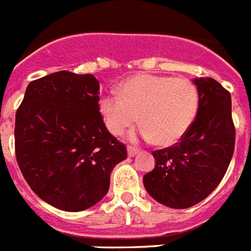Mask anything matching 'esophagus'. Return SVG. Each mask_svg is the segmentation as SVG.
<instances>
[{
  "label": "esophagus",
  "instance_id": "obj_1",
  "mask_svg": "<svg viewBox=\"0 0 251 251\" xmlns=\"http://www.w3.org/2000/svg\"><path fill=\"white\" fill-rule=\"evenodd\" d=\"M138 152H140V150L138 149H134V147H132V146H128V156H129V157L137 155Z\"/></svg>",
  "mask_w": 251,
  "mask_h": 251
}]
</instances>
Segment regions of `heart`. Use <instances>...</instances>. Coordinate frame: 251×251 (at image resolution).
Listing matches in <instances>:
<instances>
[{"label":"heart","instance_id":"b5f03b06","mask_svg":"<svg viewBox=\"0 0 251 251\" xmlns=\"http://www.w3.org/2000/svg\"><path fill=\"white\" fill-rule=\"evenodd\" d=\"M99 110L115 136L140 119L138 136L160 146H171L183 138L196 119L198 91L183 77L141 74L123 81L118 94L102 95Z\"/></svg>","mask_w":251,"mask_h":251}]
</instances>
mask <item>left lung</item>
Returning <instances> with one entry per match:
<instances>
[{"label":"left lung","mask_w":251,"mask_h":251,"mask_svg":"<svg viewBox=\"0 0 251 251\" xmlns=\"http://www.w3.org/2000/svg\"><path fill=\"white\" fill-rule=\"evenodd\" d=\"M198 90L197 117L174 146L152 152L155 169L143 176L147 193L170 208H189L216 189L235 149L231 95L211 77L193 80Z\"/></svg>","instance_id":"1"}]
</instances>
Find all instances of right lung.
I'll list each match as a JSON object with an SVG mask.
<instances>
[{
    "label": "right lung",
    "instance_id": "add662e5",
    "mask_svg": "<svg viewBox=\"0 0 251 251\" xmlns=\"http://www.w3.org/2000/svg\"><path fill=\"white\" fill-rule=\"evenodd\" d=\"M19 168L36 196L80 212L108 193L110 173L127 158L99 111V81L59 71L27 85L15 118Z\"/></svg>",
    "mask_w": 251,
    "mask_h": 251
}]
</instances>
